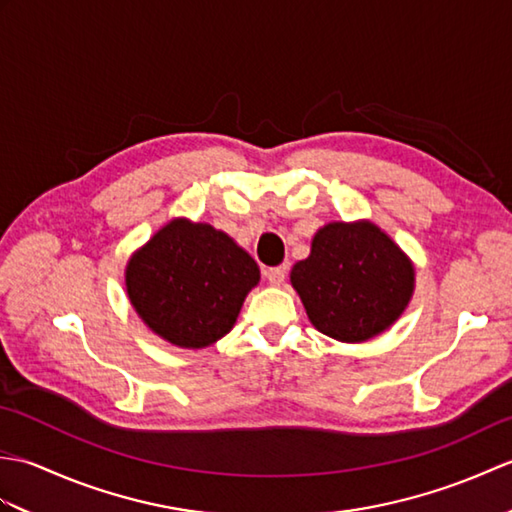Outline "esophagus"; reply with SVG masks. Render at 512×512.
<instances>
[{
  "mask_svg": "<svg viewBox=\"0 0 512 512\" xmlns=\"http://www.w3.org/2000/svg\"><path fill=\"white\" fill-rule=\"evenodd\" d=\"M288 275V266H275V268H268L266 270V279L270 286H281L286 281Z\"/></svg>",
  "mask_w": 512,
  "mask_h": 512,
  "instance_id": "1",
  "label": "esophagus"
}]
</instances>
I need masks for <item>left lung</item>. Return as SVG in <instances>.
<instances>
[{
    "instance_id": "1",
    "label": "left lung",
    "mask_w": 512,
    "mask_h": 512,
    "mask_svg": "<svg viewBox=\"0 0 512 512\" xmlns=\"http://www.w3.org/2000/svg\"><path fill=\"white\" fill-rule=\"evenodd\" d=\"M290 284L321 334L363 343L407 310L416 266L372 220L330 222L314 233L310 255L292 266Z\"/></svg>"
}]
</instances>
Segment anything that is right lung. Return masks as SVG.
Segmentation results:
<instances>
[{"instance_id": "1", "label": "right lung", "mask_w": 512, "mask_h": 512, "mask_svg": "<svg viewBox=\"0 0 512 512\" xmlns=\"http://www.w3.org/2000/svg\"><path fill=\"white\" fill-rule=\"evenodd\" d=\"M259 266L233 237L173 217L125 266L129 303L147 328L182 350H202L233 330Z\"/></svg>"}]
</instances>
